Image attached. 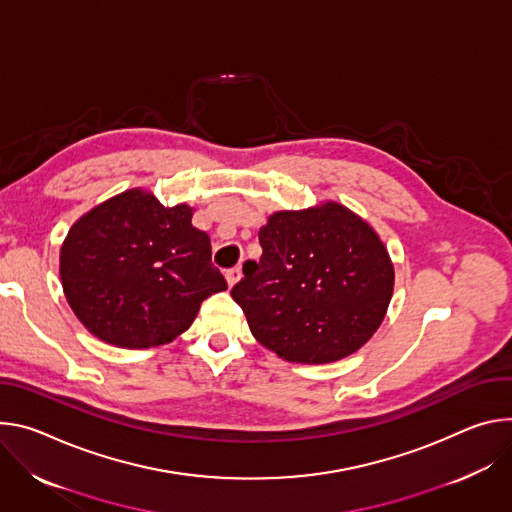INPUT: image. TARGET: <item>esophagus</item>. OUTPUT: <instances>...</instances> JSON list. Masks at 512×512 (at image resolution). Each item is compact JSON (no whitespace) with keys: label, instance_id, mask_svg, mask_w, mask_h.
Wrapping results in <instances>:
<instances>
[{"label":"esophagus","instance_id":"1","mask_svg":"<svg viewBox=\"0 0 512 512\" xmlns=\"http://www.w3.org/2000/svg\"><path fill=\"white\" fill-rule=\"evenodd\" d=\"M240 278H242V266H236V268L225 272V280H227V285H230V287H234Z\"/></svg>","mask_w":512,"mask_h":512}]
</instances>
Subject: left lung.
<instances>
[{
    "label": "left lung",
    "mask_w": 512,
    "mask_h": 512,
    "mask_svg": "<svg viewBox=\"0 0 512 512\" xmlns=\"http://www.w3.org/2000/svg\"><path fill=\"white\" fill-rule=\"evenodd\" d=\"M262 256L232 289L252 335L278 358L329 364L380 327L394 266L380 236L337 201L276 211L258 232Z\"/></svg>",
    "instance_id": "8db88e82"
}]
</instances>
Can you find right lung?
<instances>
[{
	"label": "right lung",
	"instance_id": "add662e5",
	"mask_svg": "<svg viewBox=\"0 0 512 512\" xmlns=\"http://www.w3.org/2000/svg\"><path fill=\"white\" fill-rule=\"evenodd\" d=\"M191 219L187 203L164 207L136 187L73 223L61 246V285L87 331L128 350L164 346L191 327L207 297L227 289L209 236Z\"/></svg>",
	"mask_w": 512,
	"mask_h": 512
}]
</instances>
